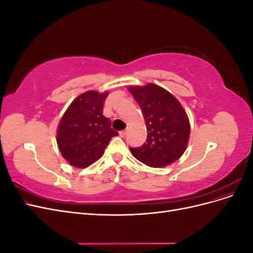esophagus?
<instances>
[{
	"label": "esophagus",
	"mask_w": 253,
	"mask_h": 253,
	"mask_svg": "<svg viewBox=\"0 0 253 253\" xmlns=\"http://www.w3.org/2000/svg\"><path fill=\"white\" fill-rule=\"evenodd\" d=\"M126 134H127V129H125V131H121V132L119 133V135H120L121 137H126Z\"/></svg>",
	"instance_id": "34e87169"
}]
</instances>
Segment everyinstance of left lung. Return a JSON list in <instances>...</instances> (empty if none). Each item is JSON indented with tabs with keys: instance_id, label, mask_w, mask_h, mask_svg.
Segmentation results:
<instances>
[{
	"instance_id": "1",
	"label": "left lung",
	"mask_w": 253,
	"mask_h": 253,
	"mask_svg": "<svg viewBox=\"0 0 253 253\" xmlns=\"http://www.w3.org/2000/svg\"><path fill=\"white\" fill-rule=\"evenodd\" d=\"M142 111L148 137L138 148H129L136 159L152 168L176 162L186 151L190 124L181 104L156 84L128 88Z\"/></svg>"
}]
</instances>
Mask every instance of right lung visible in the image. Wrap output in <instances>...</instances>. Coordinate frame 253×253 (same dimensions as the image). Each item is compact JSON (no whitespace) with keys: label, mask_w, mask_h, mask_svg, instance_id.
I'll return each mask as SVG.
<instances>
[{"label":"right lung","mask_w":253,"mask_h":253,"mask_svg":"<svg viewBox=\"0 0 253 253\" xmlns=\"http://www.w3.org/2000/svg\"><path fill=\"white\" fill-rule=\"evenodd\" d=\"M108 93L88 90L78 96L64 113L57 133L61 154L70 165L86 168L103 155L112 137L118 132L103 116Z\"/></svg>","instance_id":"add662e5"}]
</instances>
